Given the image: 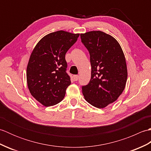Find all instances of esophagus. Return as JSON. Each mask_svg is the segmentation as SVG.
Instances as JSON below:
<instances>
[{
  "mask_svg": "<svg viewBox=\"0 0 151 151\" xmlns=\"http://www.w3.org/2000/svg\"><path fill=\"white\" fill-rule=\"evenodd\" d=\"M73 78L74 81H77L78 79V75H74V76H73Z\"/></svg>",
  "mask_w": 151,
  "mask_h": 151,
  "instance_id": "1",
  "label": "esophagus"
}]
</instances>
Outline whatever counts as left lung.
<instances>
[{
	"mask_svg": "<svg viewBox=\"0 0 151 151\" xmlns=\"http://www.w3.org/2000/svg\"><path fill=\"white\" fill-rule=\"evenodd\" d=\"M90 55L91 80L82 91L85 100L93 106L104 108L113 103L124 91L127 80L124 54L118 41L102 31L81 34Z\"/></svg>",
	"mask_w": 151,
	"mask_h": 151,
	"instance_id": "left-lung-1",
	"label": "left lung"
}]
</instances>
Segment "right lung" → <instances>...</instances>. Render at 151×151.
Returning <instances> with one entry per match:
<instances>
[{
    "mask_svg": "<svg viewBox=\"0 0 151 151\" xmlns=\"http://www.w3.org/2000/svg\"><path fill=\"white\" fill-rule=\"evenodd\" d=\"M79 35L63 30L50 33L41 38L30 54L27 86L32 96L45 106L56 105L65 97L70 84L65 56Z\"/></svg>",
    "mask_w": 151,
    "mask_h": 151,
    "instance_id": "obj_1",
    "label": "right lung"
}]
</instances>
